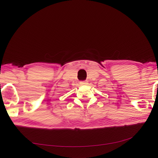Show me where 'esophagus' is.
<instances>
[{"instance_id":"34e87169","label":"esophagus","mask_w":158,"mask_h":158,"mask_svg":"<svg viewBox=\"0 0 158 158\" xmlns=\"http://www.w3.org/2000/svg\"><path fill=\"white\" fill-rule=\"evenodd\" d=\"M87 83H88V81H81V85H85Z\"/></svg>"}]
</instances>
